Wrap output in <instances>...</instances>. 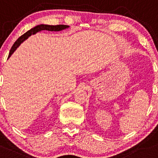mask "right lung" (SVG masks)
Instances as JSON below:
<instances>
[{
  "mask_svg": "<svg viewBox=\"0 0 158 158\" xmlns=\"http://www.w3.org/2000/svg\"><path fill=\"white\" fill-rule=\"evenodd\" d=\"M69 26L68 25H64V24H59V25H48V24H39V25H37L35 26V27L33 28L30 29L29 31H27V32L24 34L23 35H21V37L17 39L16 42L14 43V45H12L11 48L10 50V52H9V56L8 58L10 57L12 54L14 53V52L18 48L20 45L24 41H25L29 36H31V35H35L36 34L37 32L38 31H44V30H46V31H62L64 30V29H66Z\"/></svg>",
  "mask_w": 158,
  "mask_h": 158,
  "instance_id": "obj_1",
  "label": "right lung"
}]
</instances>
